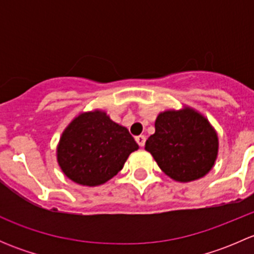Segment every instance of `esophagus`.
Wrapping results in <instances>:
<instances>
[{
	"mask_svg": "<svg viewBox=\"0 0 254 254\" xmlns=\"http://www.w3.org/2000/svg\"><path fill=\"white\" fill-rule=\"evenodd\" d=\"M135 140H136V142L139 143L140 147H143V146H145V142H146V136H145V135H139V136L135 137Z\"/></svg>",
	"mask_w": 254,
	"mask_h": 254,
	"instance_id": "34e87169",
	"label": "esophagus"
}]
</instances>
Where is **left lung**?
<instances>
[{
  "mask_svg": "<svg viewBox=\"0 0 254 254\" xmlns=\"http://www.w3.org/2000/svg\"><path fill=\"white\" fill-rule=\"evenodd\" d=\"M155 134L146 141L158 167L178 182L201 178L217 155V135L209 122L191 109L161 113Z\"/></svg>",
  "mask_w": 254,
  "mask_h": 254,
  "instance_id": "left-lung-1",
  "label": "left lung"
}]
</instances>
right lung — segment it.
I'll use <instances>...</instances> for the list:
<instances>
[{
    "label": "right lung",
    "instance_id": "add662e5",
    "mask_svg": "<svg viewBox=\"0 0 254 254\" xmlns=\"http://www.w3.org/2000/svg\"><path fill=\"white\" fill-rule=\"evenodd\" d=\"M137 148L127 127L112 122L106 113H84L61 136L58 161L71 181L94 187L117 175Z\"/></svg>",
    "mask_w": 254,
    "mask_h": 254
}]
</instances>
